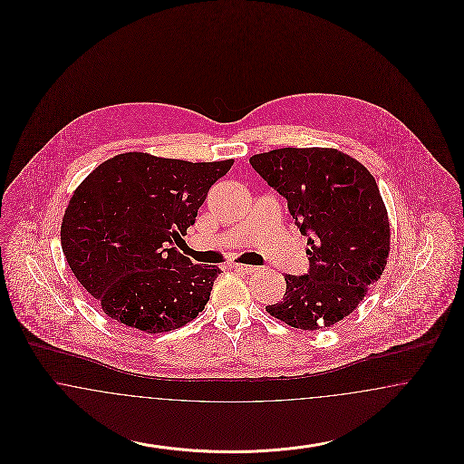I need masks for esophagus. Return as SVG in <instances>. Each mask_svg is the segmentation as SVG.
<instances>
[{
	"mask_svg": "<svg viewBox=\"0 0 464 464\" xmlns=\"http://www.w3.org/2000/svg\"><path fill=\"white\" fill-rule=\"evenodd\" d=\"M233 267H235L237 271H243V273H246V275H254V273H257V271H259V267H257V266L252 265H233Z\"/></svg>",
	"mask_w": 464,
	"mask_h": 464,
	"instance_id": "1",
	"label": "esophagus"
}]
</instances>
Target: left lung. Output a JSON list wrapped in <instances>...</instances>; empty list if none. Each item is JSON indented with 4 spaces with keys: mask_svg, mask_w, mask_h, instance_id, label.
Wrapping results in <instances>:
<instances>
[{
    "mask_svg": "<svg viewBox=\"0 0 464 464\" xmlns=\"http://www.w3.org/2000/svg\"><path fill=\"white\" fill-rule=\"evenodd\" d=\"M252 169L287 199L308 237V273L285 275V295L266 311L301 331L348 316L381 278L390 222L372 174L352 156L327 148H282L250 158Z\"/></svg>",
    "mask_w": 464,
    "mask_h": 464,
    "instance_id": "left-lung-1",
    "label": "left lung"
}]
</instances>
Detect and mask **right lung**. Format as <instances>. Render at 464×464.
<instances>
[{
  "instance_id": "obj_1",
  "label": "right lung",
  "mask_w": 464,
  "mask_h": 464,
  "mask_svg": "<svg viewBox=\"0 0 464 464\" xmlns=\"http://www.w3.org/2000/svg\"><path fill=\"white\" fill-rule=\"evenodd\" d=\"M233 160L191 163L125 153L101 163L69 199L67 265L102 313L133 329L174 331L203 311L218 266L193 265L174 242Z\"/></svg>"
}]
</instances>
